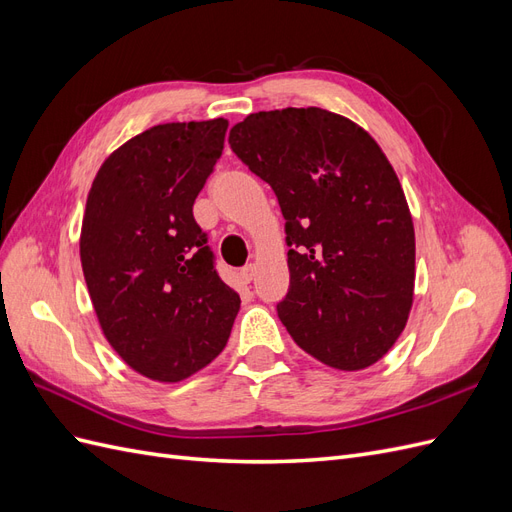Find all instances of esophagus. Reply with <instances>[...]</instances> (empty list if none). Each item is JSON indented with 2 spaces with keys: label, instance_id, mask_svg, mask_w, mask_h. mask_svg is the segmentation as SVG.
Instances as JSON below:
<instances>
[{
  "label": "esophagus",
  "instance_id": "obj_1",
  "mask_svg": "<svg viewBox=\"0 0 512 512\" xmlns=\"http://www.w3.org/2000/svg\"><path fill=\"white\" fill-rule=\"evenodd\" d=\"M254 275H256V267H254V265H245V267L239 271V280H241L243 284H250V282L254 280Z\"/></svg>",
  "mask_w": 512,
  "mask_h": 512
}]
</instances>
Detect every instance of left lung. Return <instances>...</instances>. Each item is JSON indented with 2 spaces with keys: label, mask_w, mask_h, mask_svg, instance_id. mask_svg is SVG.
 Segmentation results:
<instances>
[{
  "label": "left lung",
  "mask_w": 512,
  "mask_h": 512,
  "mask_svg": "<svg viewBox=\"0 0 512 512\" xmlns=\"http://www.w3.org/2000/svg\"><path fill=\"white\" fill-rule=\"evenodd\" d=\"M228 143L286 220L284 327L324 365H374L404 331L414 292V226L382 149L316 106L247 115Z\"/></svg>",
  "instance_id": "8db88e82"
}]
</instances>
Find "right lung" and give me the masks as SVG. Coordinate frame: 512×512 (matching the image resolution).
Segmentation results:
<instances>
[{"label":"right lung","mask_w":512,"mask_h":512,"mask_svg":"<svg viewBox=\"0 0 512 512\" xmlns=\"http://www.w3.org/2000/svg\"><path fill=\"white\" fill-rule=\"evenodd\" d=\"M226 130V119L153 126L106 158L87 196L91 303L108 344L151 380L179 382L209 365L239 312L192 213Z\"/></svg>","instance_id":"right-lung-1"}]
</instances>
